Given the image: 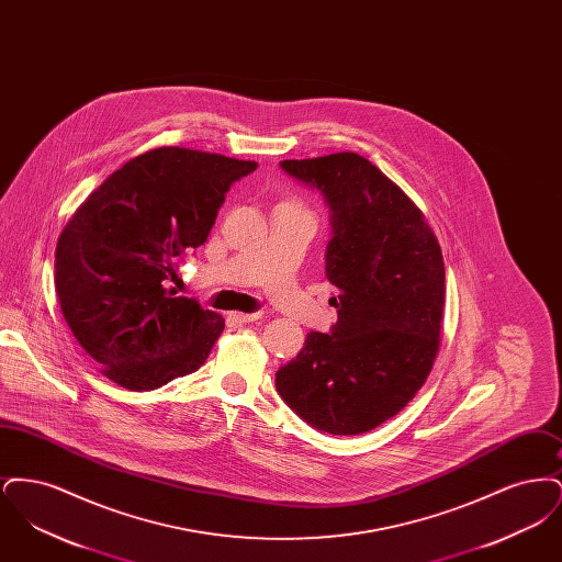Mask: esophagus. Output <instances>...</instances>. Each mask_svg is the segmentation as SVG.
<instances>
[{"label":"esophagus","mask_w":562,"mask_h":562,"mask_svg":"<svg viewBox=\"0 0 562 562\" xmlns=\"http://www.w3.org/2000/svg\"><path fill=\"white\" fill-rule=\"evenodd\" d=\"M263 318V312H250V314H234V321L255 322Z\"/></svg>","instance_id":"1"}]
</instances>
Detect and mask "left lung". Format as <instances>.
I'll return each mask as SVG.
<instances>
[{"instance_id": "8db88e82", "label": "left lung", "mask_w": 562, "mask_h": 562, "mask_svg": "<svg viewBox=\"0 0 562 562\" xmlns=\"http://www.w3.org/2000/svg\"><path fill=\"white\" fill-rule=\"evenodd\" d=\"M318 189L330 211L326 278L337 322L312 330L276 373V390L312 428L335 436L369 431L426 383L445 307L442 250L426 216L358 154L280 161Z\"/></svg>"}]
</instances>
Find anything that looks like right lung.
Masks as SVG:
<instances>
[{"label":"right lung","mask_w":562,"mask_h":562,"mask_svg":"<svg viewBox=\"0 0 562 562\" xmlns=\"http://www.w3.org/2000/svg\"><path fill=\"white\" fill-rule=\"evenodd\" d=\"M257 161L183 147L136 156L65 225L54 261L63 316L113 383L156 390L198 371L225 321L175 296L177 261L202 246L225 193Z\"/></svg>","instance_id":"right-lung-1"}]
</instances>
